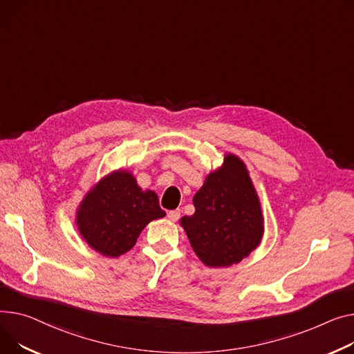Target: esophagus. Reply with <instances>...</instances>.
I'll use <instances>...</instances> for the list:
<instances>
[{
	"mask_svg": "<svg viewBox=\"0 0 354 354\" xmlns=\"http://www.w3.org/2000/svg\"><path fill=\"white\" fill-rule=\"evenodd\" d=\"M168 218H169L172 222L179 221V218H180V210H179V209H176V210H169V212H168Z\"/></svg>",
	"mask_w": 354,
	"mask_h": 354,
	"instance_id": "1",
	"label": "esophagus"
}]
</instances>
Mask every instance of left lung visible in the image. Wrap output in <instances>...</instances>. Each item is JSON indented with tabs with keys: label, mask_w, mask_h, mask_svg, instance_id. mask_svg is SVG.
I'll return each instance as SVG.
<instances>
[{
	"label": "left lung",
	"mask_w": 354,
	"mask_h": 354,
	"mask_svg": "<svg viewBox=\"0 0 354 354\" xmlns=\"http://www.w3.org/2000/svg\"><path fill=\"white\" fill-rule=\"evenodd\" d=\"M195 214L183 226L195 253L206 266L225 268L241 262L261 243L263 216L243 162L225 156L194 196Z\"/></svg>",
	"instance_id": "obj_1"
}]
</instances>
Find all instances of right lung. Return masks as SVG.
I'll use <instances>...</instances> for the list:
<instances>
[{"mask_svg": "<svg viewBox=\"0 0 354 354\" xmlns=\"http://www.w3.org/2000/svg\"><path fill=\"white\" fill-rule=\"evenodd\" d=\"M165 216L155 192L142 191L135 178L118 171L104 178L82 201L77 223L82 238L104 256L127 253L139 233Z\"/></svg>", "mask_w": 354, "mask_h": 354, "instance_id": "obj_1", "label": "right lung"}]
</instances>
